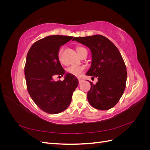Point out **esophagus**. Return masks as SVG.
<instances>
[{
	"mask_svg": "<svg viewBox=\"0 0 150 150\" xmlns=\"http://www.w3.org/2000/svg\"><path fill=\"white\" fill-rule=\"evenodd\" d=\"M78 81H79V83L80 84L81 83V81H83V80L82 79H78Z\"/></svg>",
	"mask_w": 150,
	"mask_h": 150,
	"instance_id": "34e87169",
	"label": "esophagus"
}]
</instances>
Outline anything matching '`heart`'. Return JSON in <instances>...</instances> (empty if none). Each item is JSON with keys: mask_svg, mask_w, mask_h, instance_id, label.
Wrapping results in <instances>:
<instances>
[{"mask_svg": "<svg viewBox=\"0 0 150 150\" xmlns=\"http://www.w3.org/2000/svg\"><path fill=\"white\" fill-rule=\"evenodd\" d=\"M84 47H77V51H78V54L80 52V51ZM57 56H58L59 61L61 63H62L63 62L62 49H61L59 51ZM66 71L68 73L72 75V76H76V77H80L84 71V67L81 66H78V65H72L70 67H67Z\"/></svg>", "mask_w": 150, "mask_h": 150, "instance_id": "obj_1", "label": "heart"}]
</instances>
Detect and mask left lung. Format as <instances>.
I'll return each instance as SVG.
<instances>
[{
    "instance_id": "left-lung-1",
    "label": "left lung",
    "mask_w": 150,
    "mask_h": 150,
    "mask_svg": "<svg viewBox=\"0 0 150 150\" xmlns=\"http://www.w3.org/2000/svg\"><path fill=\"white\" fill-rule=\"evenodd\" d=\"M73 40L89 47L92 54L91 65L86 75L95 76L98 81L96 84L89 82V103L98 110H110L119 101L126 88V67L119 50L101 35Z\"/></svg>"
}]
</instances>
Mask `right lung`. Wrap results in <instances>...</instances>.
Listing matches in <instances>:
<instances>
[{
	"mask_svg": "<svg viewBox=\"0 0 150 150\" xmlns=\"http://www.w3.org/2000/svg\"><path fill=\"white\" fill-rule=\"evenodd\" d=\"M73 37L49 35L34 42L26 57L24 74L31 98L40 110L57 114L68 108L78 79L65 71L58 59L60 47ZM65 75L62 81H54L56 75Z\"/></svg>",
	"mask_w": 150,
	"mask_h": 150,
	"instance_id": "add662e5",
	"label": "right lung"
}]
</instances>
